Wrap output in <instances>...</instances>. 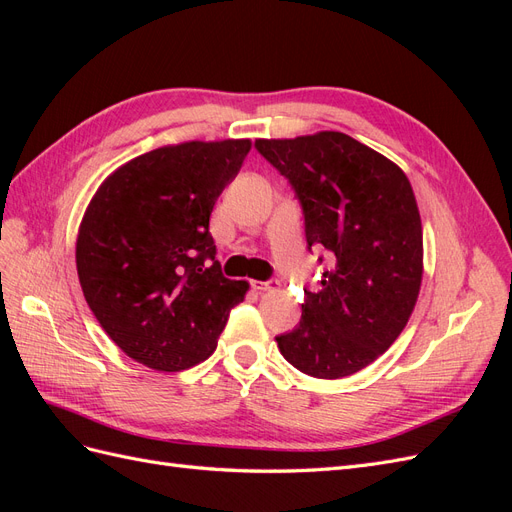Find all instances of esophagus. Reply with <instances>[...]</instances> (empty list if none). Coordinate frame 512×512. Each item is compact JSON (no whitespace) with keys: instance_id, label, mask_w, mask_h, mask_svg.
I'll return each instance as SVG.
<instances>
[{"instance_id":"esophagus-1","label":"esophagus","mask_w":512,"mask_h":512,"mask_svg":"<svg viewBox=\"0 0 512 512\" xmlns=\"http://www.w3.org/2000/svg\"><path fill=\"white\" fill-rule=\"evenodd\" d=\"M252 288H254L256 292H267V290H273V288H275V284H271V282H258V280H254V282H252Z\"/></svg>"}]
</instances>
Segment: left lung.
Segmentation results:
<instances>
[{"label":"left lung","instance_id":"obj_1","mask_svg":"<svg viewBox=\"0 0 512 512\" xmlns=\"http://www.w3.org/2000/svg\"><path fill=\"white\" fill-rule=\"evenodd\" d=\"M305 215L307 247L329 252L297 329L277 335L284 359L314 378H346L391 348L423 280V226L404 170L344 132L258 138Z\"/></svg>","mask_w":512,"mask_h":512}]
</instances>
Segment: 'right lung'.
Here are the masks:
<instances>
[{
  "mask_svg": "<svg viewBox=\"0 0 512 512\" xmlns=\"http://www.w3.org/2000/svg\"><path fill=\"white\" fill-rule=\"evenodd\" d=\"M250 138L143 153L108 175L83 215L76 271L85 301L130 359L181 371L209 359L247 282L215 260L209 218Z\"/></svg>",
  "mask_w": 512,
  "mask_h": 512,
  "instance_id": "obj_1",
  "label": "right lung"
}]
</instances>
